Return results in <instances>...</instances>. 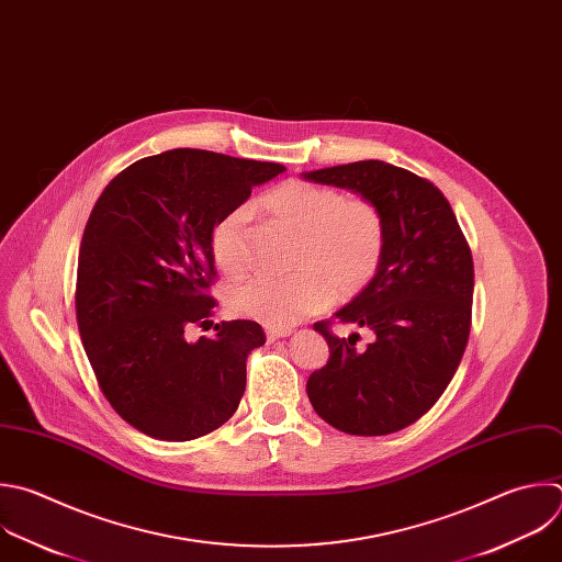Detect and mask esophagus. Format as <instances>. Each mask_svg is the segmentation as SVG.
I'll use <instances>...</instances> for the list:
<instances>
[{
    "mask_svg": "<svg viewBox=\"0 0 562 562\" xmlns=\"http://www.w3.org/2000/svg\"><path fill=\"white\" fill-rule=\"evenodd\" d=\"M293 330L291 328H267V339L269 341H276L280 337H289Z\"/></svg>",
    "mask_w": 562,
    "mask_h": 562,
    "instance_id": "34e87169",
    "label": "esophagus"
}]
</instances>
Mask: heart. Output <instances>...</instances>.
<instances>
[{
  "instance_id": "obj_1",
  "label": "heart",
  "mask_w": 562,
  "mask_h": 562,
  "mask_svg": "<svg viewBox=\"0 0 562 562\" xmlns=\"http://www.w3.org/2000/svg\"><path fill=\"white\" fill-rule=\"evenodd\" d=\"M260 207L291 234L289 276H249L227 286V306L269 328H289L326 297L346 302L375 280L386 251V218L368 199H346L333 187L286 180L262 196ZM247 212L225 214L212 229L218 269L238 276L247 267Z\"/></svg>"
}]
</instances>
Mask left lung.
I'll list each match as a JSON object with an SVG mask.
<instances>
[{
	"mask_svg": "<svg viewBox=\"0 0 562 562\" xmlns=\"http://www.w3.org/2000/svg\"><path fill=\"white\" fill-rule=\"evenodd\" d=\"M306 180L352 190L386 218L382 267L335 317L375 333L366 348L315 322L330 348L306 382L315 413L333 428L380 437L424 417L448 389L468 346L474 262L448 199L430 180L384 160H357ZM359 339V335H357Z\"/></svg>",
	"mask_w": 562,
	"mask_h": 562,
	"instance_id": "8db88e82",
	"label": "left lung"
}]
</instances>
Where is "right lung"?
Returning a JSON list of instances; mask_svg holds the SVG:
<instances>
[{
    "instance_id": "obj_1",
    "label": "right lung",
    "mask_w": 562,
    "mask_h": 562,
    "mask_svg": "<svg viewBox=\"0 0 562 562\" xmlns=\"http://www.w3.org/2000/svg\"><path fill=\"white\" fill-rule=\"evenodd\" d=\"M282 171L169 149L125 167L99 196L79 249L77 324L101 393L143 435L192 441L236 413L262 326L223 322L199 341L184 330L214 315V225Z\"/></svg>"
}]
</instances>
